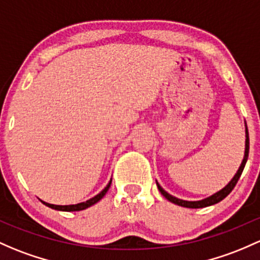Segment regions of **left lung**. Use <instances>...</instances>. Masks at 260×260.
<instances>
[{
    "label": "left lung",
    "instance_id": "1",
    "mask_svg": "<svg viewBox=\"0 0 260 260\" xmlns=\"http://www.w3.org/2000/svg\"><path fill=\"white\" fill-rule=\"evenodd\" d=\"M248 154H249V135H248L247 123H245V149H244V157H243V160H242V163H240V166H239L238 171H237V173L234 174V177L231 179V182H229L228 184L225 185V187L222 188V189L218 190V192H215L214 194L207 197V198L201 199V201H184V199H179V198H177V197L169 194L168 192H166V190L163 189L162 187H160L159 183H158L157 180H155V183H157V187H158V189H159V192L162 193V196L165 197L166 199H168L169 202H172V203L177 204V206L185 207V208H204V207L213 206V204L219 203L220 201H223V199L225 198V197L228 196L229 193L232 192V190H233V188L236 187V184H237V182H238L240 174H242L243 169H244L245 163H247Z\"/></svg>",
    "mask_w": 260,
    "mask_h": 260
}]
</instances>
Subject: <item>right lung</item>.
<instances>
[{"mask_svg": "<svg viewBox=\"0 0 260 260\" xmlns=\"http://www.w3.org/2000/svg\"><path fill=\"white\" fill-rule=\"evenodd\" d=\"M111 183H112V178L108 182V184L105 187V189L101 190V192L98 193L97 196H94L93 198L88 199V201H86V202H82V203L70 204V206H56V204H50V203H47V202L41 201V199H40V201L42 202V203L45 204V206L50 207V208H52V209L62 210V212H77V210H83V209H86V208H89V207H92V206H93V204L97 203V202H100L101 199H102L103 197L106 196V193H107V190L109 189V187H111Z\"/></svg>", "mask_w": 260, "mask_h": 260, "instance_id": "add662e5", "label": "right lung"}]
</instances>
